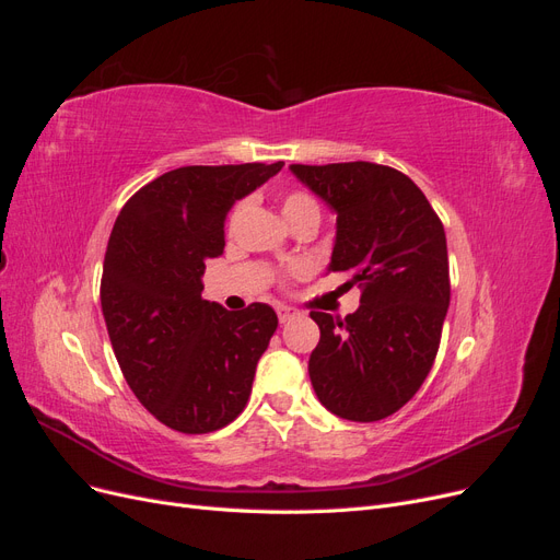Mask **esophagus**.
I'll return each instance as SVG.
<instances>
[{"label": "esophagus", "instance_id": "1", "mask_svg": "<svg viewBox=\"0 0 560 560\" xmlns=\"http://www.w3.org/2000/svg\"><path fill=\"white\" fill-rule=\"evenodd\" d=\"M299 313H296V308H290V306H278V319L280 322H290V319H294Z\"/></svg>", "mask_w": 560, "mask_h": 560}]
</instances>
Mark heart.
<instances>
[{
    "mask_svg": "<svg viewBox=\"0 0 560 560\" xmlns=\"http://www.w3.org/2000/svg\"><path fill=\"white\" fill-rule=\"evenodd\" d=\"M241 210H243V206L235 208L233 214H231V219L238 217ZM301 212H317V202H315L308 194H301V191L287 194L284 200H282V214H284V219L296 217V214H301Z\"/></svg>",
    "mask_w": 560,
    "mask_h": 560,
    "instance_id": "1",
    "label": "heart"
}]
</instances>
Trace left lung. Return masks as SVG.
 <instances>
[{"instance_id":"obj_1","label":"left lung","mask_w":560,"mask_h":560,"mask_svg":"<svg viewBox=\"0 0 560 560\" xmlns=\"http://www.w3.org/2000/svg\"><path fill=\"white\" fill-rule=\"evenodd\" d=\"M336 214L327 270L362 287L338 319L313 311L308 374L327 411L352 422L393 416L428 378L451 301L446 233L430 200L395 167L354 161L290 165Z\"/></svg>"}]
</instances>
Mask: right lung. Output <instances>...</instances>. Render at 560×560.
<instances>
[{"instance_id":"1","label":"right lung","mask_w":560,"mask_h":560,"mask_svg":"<svg viewBox=\"0 0 560 560\" xmlns=\"http://www.w3.org/2000/svg\"><path fill=\"white\" fill-rule=\"evenodd\" d=\"M282 165L177 167L116 217L100 284L109 341L135 397L177 432L206 434L238 418L278 327L266 303L233 313L202 299V270L224 254L235 200Z\"/></svg>"}]
</instances>
